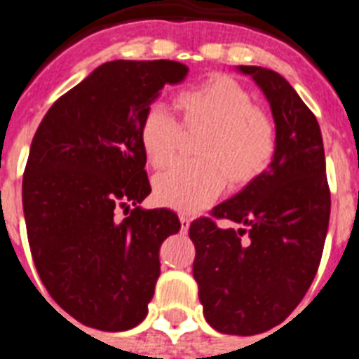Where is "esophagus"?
<instances>
[{
    "label": "esophagus",
    "instance_id": "1",
    "mask_svg": "<svg viewBox=\"0 0 359 359\" xmlns=\"http://www.w3.org/2000/svg\"><path fill=\"white\" fill-rule=\"evenodd\" d=\"M179 219H180V229H182V233H186V231H188V227H190V216H186V214H180L179 216Z\"/></svg>",
    "mask_w": 359,
    "mask_h": 359
}]
</instances>
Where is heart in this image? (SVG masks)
I'll list each match as a JSON object with an SVG mask.
<instances>
[{"label":"heart","instance_id":"b5f03b06","mask_svg":"<svg viewBox=\"0 0 359 359\" xmlns=\"http://www.w3.org/2000/svg\"><path fill=\"white\" fill-rule=\"evenodd\" d=\"M186 130L203 128L196 151L199 160L177 162L154 179V197L160 205L180 212H197L225 188V175L233 184H245L270 165L278 134L272 119L235 78L212 74L180 91L175 98ZM182 126L163 106L147 109L140 126L141 149L152 168L173 160Z\"/></svg>","mask_w":359,"mask_h":359}]
</instances>
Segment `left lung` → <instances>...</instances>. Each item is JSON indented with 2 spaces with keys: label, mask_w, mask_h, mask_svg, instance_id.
<instances>
[{
  "label": "left lung",
  "mask_w": 359,
  "mask_h": 359,
  "mask_svg": "<svg viewBox=\"0 0 359 359\" xmlns=\"http://www.w3.org/2000/svg\"><path fill=\"white\" fill-rule=\"evenodd\" d=\"M270 102L278 147L266 171L191 222L194 278L207 323L229 335H255L294 311L320 264L330 188L320 126L283 76L240 65ZM229 219L238 230H219Z\"/></svg>",
  "instance_id": "left-lung-1"
}]
</instances>
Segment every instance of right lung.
I'll list each match as a JSON object with an SVG mask.
<instances>
[{
  "mask_svg": "<svg viewBox=\"0 0 359 359\" xmlns=\"http://www.w3.org/2000/svg\"><path fill=\"white\" fill-rule=\"evenodd\" d=\"M186 74L165 59L100 65L53 102L31 141L22 180L31 255L53 302L83 326L123 332L145 318L158 251L180 222L137 207L151 194L140 126L162 87Z\"/></svg>",
  "mask_w": 359,
  "mask_h": 359,
  "instance_id": "right-lung-1",
  "label": "right lung"
}]
</instances>
